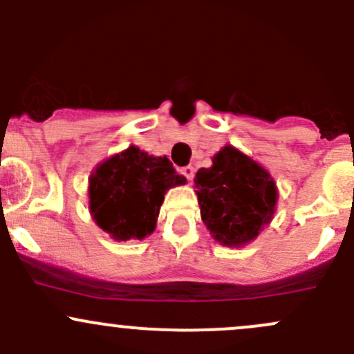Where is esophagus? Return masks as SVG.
I'll return each mask as SVG.
<instances>
[{
    "label": "esophagus",
    "instance_id": "esophagus-1",
    "mask_svg": "<svg viewBox=\"0 0 354 354\" xmlns=\"http://www.w3.org/2000/svg\"><path fill=\"white\" fill-rule=\"evenodd\" d=\"M181 174H185V178H187V180L192 183V180H194V176H195V167L194 166L181 167Z\"/></svg>",
    "mask_w": 354,
    "mask_h": 354
}]
</instances>
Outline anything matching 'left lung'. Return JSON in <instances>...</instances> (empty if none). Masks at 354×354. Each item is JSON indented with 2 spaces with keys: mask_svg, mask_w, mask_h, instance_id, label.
<instances>
[{
  "mask_svg": "<svg viewBox=\"0 0 354 354\" xmlns=\"http://www.w3.org/2000/svg\"><path fill=\"white\" fill-rule=\"evenodd\" d=\"M194 181L203 224L224 246L240 248L253 241L276 214L279 194L274 178L233 145H224Z\"/></svg>",
  "mask_w": 354,
  "mask_h": 354,
  "instance_id": "obj_1",
  "label": "left lung"
}]
</instances>
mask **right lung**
Returning <instances> with one entry per match:
<instances>
[{
	"mask_svg": "<svg viewBox=\"0 0 354 354\" xmlns=\"http://www.w3.org/2000/svg\"><path fill=\"white\" fill-rule=\"evenodd\" d=\"M187 183L166 156H149L135 145L108 157L88 178V210L113 240H144L154 233L169 188Z\"/></svg>",
	"mask_w": 354,
	"mask_h": 354,
	"instance_id": "1",
	"label": "right lung"
}]
</instances>
